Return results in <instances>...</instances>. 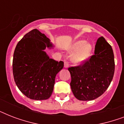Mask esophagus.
Here are the masks:
<instances>
[{
	"label": "esophagus",
	"instance_id": "esophagus-1",
	"mask_svg": "<svg viewBox=\"0 0 124 124\" xmlns=\"http://www.w3.org/2000/svg\"><path fill=\"white\" fill-rule=\"evenodd\" d=\"M69 66H70V64H69V62H68V61H65L64 62V67L65 68H68L69 67Z\"/></svg>",
	"mask_w": 124,
	"mask_h": 124
}]
</instances>
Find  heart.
<instances>
[{
    "instance_id": "heart-1",
    "label": "heart",
    "mask_w": 124,
    "mask_h": 124,
    "mask_svg": "<svg viewBox=\"0 0 124 124\" xmlns=\"http://www.w3.org/2000/svg\"><path fill=\"white\" fill-rule=\"evenodd\" d=\"M71 50L73 52H75L72 55L73 62L80 64L85 61L90 56L92 46L85 40H79L74 44Z\"/></svg>"
}]
</instances>
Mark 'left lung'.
<instances>
[{
	"mask_svg": "<svg viewBox=\"0 0 124 124\" xmlns=\"http://www.w3.org/2000/svg\"><path fill=\"white\" fill-rule=\"evenodd\" d=\"M68 70L71 77V88L78 100L88 101L98 98L106 91L113 78L115 60L111 45L100 37L96 42L94 54Z\"/></svg>",
	"mask_w": 124,
	"mask_h": 124,
	"instance_id": "left-lung-1",
	"label": "left lung"
}]
</instances>
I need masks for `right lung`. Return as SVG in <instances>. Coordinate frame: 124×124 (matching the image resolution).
<instances>
[{
  "label": "right lung",
  "instance_id": "1",
  "mask_svg": "<svg viewBox=\"0 0 124 124\" xmlns=\"http://www.w3.org/2000/svg\"><path fill=\"white\" fill-rule=\"evenodd\" d=\"M52 44L37 29L18 42L13 59V73L19 90L33 100H46L52 94L56 74L64 62L49 58L44 51Z\"/></svg>",
  "mask_w": 124,
  "mask_h": 124
}]
</instances>
